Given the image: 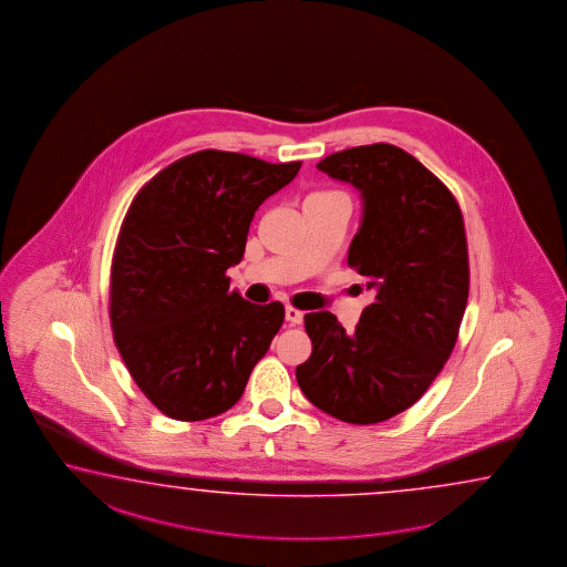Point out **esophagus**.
Masks as SVG:
<instances>
[{
  "mask_svg": "<svg viewBox=\"0 0 567 567\" xmlns=\"http://www.w3.org/2000/svg\"><path fill=\"white\" fill-rule=\"evenodd\" d=\"M285 317H287V321H289L290 324L302 323V311L295 309V307H287V309H285Z\"/></svg>",
  "mask_w": 567,
  "mask_h": 567,
  "instance_id": "obj_1",
  "label": "esophagus"
}]
</instances>
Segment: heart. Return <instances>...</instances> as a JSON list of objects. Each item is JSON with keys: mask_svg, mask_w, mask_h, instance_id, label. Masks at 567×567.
Returning <instances> with one entry per match:
<instances>
[{"mask_svg": "<svg viewBox=\"0 0 567 567\" xmlns=\"http://www.w3.org/2000/svg\"><path fill=\"white\" fill-rule=\"evenodd\" d=\"M324 194H331V192H324Z\"/></svg>", "mask_w": 567, "mask_h": 567, "instance_id": "heart-1", "label": "heart"}]
</instances>
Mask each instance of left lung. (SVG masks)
I'll return each instance as SVG.
<instances>
[{"instance_id": "8db88e82", "label": "left lung", "mask_w": 567, "mask_h": 567, "mask_svg": "<svg viewBox=\"0 0 567 567\" xmlns=\"http://www.w3.org/2000/svg\"><path fill=\"white\" fill-rule=\"evenodd\" d=\"M317 169L361 194L347 265L375 299L349 333L333 312L305 315L312 351L297 382L329 416L378 424L416 404L451 358L468 301L463 212L436 175L390 143L339 151Z\"/></svg>"}]
</instances>
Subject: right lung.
<instances>
[{
	"label": "right lung",
	"instance_id": "1",
	"mask_svg": "<svg viewBox=\"0 0 567 567\" xmlns=\"http://www.w3.org/2000/svg\"><path fill=\"white\" fill-rule=\"evenodd\" d=\"M299 169L197 151L131 202L111 266V327L131 378L165 416L230 410L277 336L282 302L244 301L226 270L243 260L258 206Z\"/></svg>",
	"mask_w": 567,
	"mask_h": 567
}]
</instances>
